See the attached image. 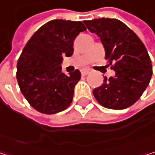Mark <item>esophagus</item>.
<instances>
[{
    "mask_svg": "<svg viewBox=\"0 0 155 155\" xmlns=\"http://www.w3.org/2000/svg\"><path fill=\"white\" fill-rule=\"evenodd\" d=\"M90 73H91L90 70H82V71H81V74H82V75H87V74H89Z\"/></svg>",
    "mask_w": 155,
    "mask_h": 155,
    "instance_id": "1",
    "label": "esophagus"
}]
</instances>
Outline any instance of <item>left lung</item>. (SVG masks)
Segmentation results:
<instances>
[{
    "label": "left lung",
    "mask_w": 155,
    "mask_h": 155,
    "mask_svg": "<svg viewBox=\"0 0 155 155\" xmlns=\"http://www.w3.org/2000/svg\"><path fill=\"white\" fill-rule=\"evenodd\" d=\"M87 28L98 35L105 48L115 76H105L101 86L93 90L97 101L111 109H124L136 103L153 74L148 52L137 35L117 18L84 20Z\"/></svg>",
    "instance_id": "left-lung-1"
}]
</instances>
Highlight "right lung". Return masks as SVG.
<instances>
[{
  "label": "right lung",
  "instance_id": "obj_1",
  "mask_svg": "<svg viewBox=\"0 0 155 155\" xmlns=\"http://www.w3.org/2000/svg\"><path fill=\"white\" fill-rule=\"evenodd\" d=\"M85 30L81 21L50 20L23 48L17 64V81L30 106L40 113L55 114L72 103L81 73L75 70L65 75L60 64L63 56L73 54L74 40Z\"/></svg>",
  "mask_w": 155,
  "mask_h": 155
}]
</instances>
